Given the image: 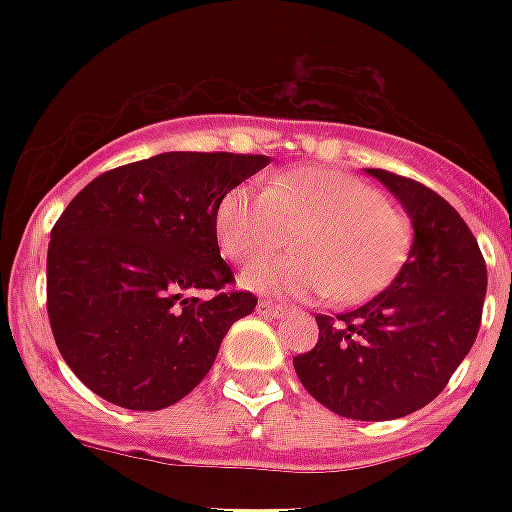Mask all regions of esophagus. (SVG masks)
<instances>
[{
	"label": "esophagus",
	"mask_w": 512,
	"mask_h": 512,
	"mask_svg": "<svg viewBox=\"0 0 512 512\" xmlns=\"http://www.w3.org/2000/svg\"><path fill=\"white\" fill-rule=\"evenodd\" d=\"M257 313H263V316H279L281 308L276 303H271V300H260L257 303Z\"/></svg>",
	"instance_id": "1"
}]
</instances>
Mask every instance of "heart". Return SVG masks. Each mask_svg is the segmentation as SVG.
I'll return each instance as SVG.
<instances>
[{"instance_id": "b5f03b06", "label": "heart", "mask_w": 512, "mask_h": 512, "mask_svg": "<svg viewBox=\"0 0 512 512\" xmlns=\"http://www.w3.org/2000/svg\"><path fill=\"white\" fill-rule=\"evenodd\" d=\"M217 244L228 260L260 265L289 247L295 257L252 268L244 287L281 297L327 295L332 303L369 300L390 284L412 241L409 217L356 175L295 167L265 191L231 188L215 209Z\"/></svg>"}]
</instances>
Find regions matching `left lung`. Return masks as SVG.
I'll return each instance as SVG.
<instances>
[{
	"instance_id": "obj_1",
	"label": "left lung",
	"mask_w": 512,
	"mask_h": 512,
	"mask_svg": "<svg viewBox=\"0 0 512 512\" xmlns=\"http://www.w3.org/2000/svg\"><path fill=\"white\" fill-rule=\"evenodd\" d=\"M414 225L412 252L385 292L356 311L316 316L319 342L292 358L303 388L348 420H396L446 388L476 342L486 263L460 212L428 185L369 170Z\"/></svg>"
}]
</instances>
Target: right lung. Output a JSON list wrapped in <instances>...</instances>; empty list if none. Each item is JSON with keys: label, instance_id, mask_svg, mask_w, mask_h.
Returning a JSON list of instances; mask_svg holds the SVG:
<instances>
[{"label": "right lung", "instance_id": "1", "mask_svg": "<svg viewBox=\"0 0 512 512\" xmlns=\"http://www.w3.org/2000/svg\"><path fill=\"white\" fill-rule=\"evenodd\" d=\"M268 162L170 151L103 172L63 209L47 249V316L92 393L156 412L204 380L233 321L257 305L231 289L215 209Z\"/></svg>", "mask_w": 512, "mask_h": 512}]
</instances>
